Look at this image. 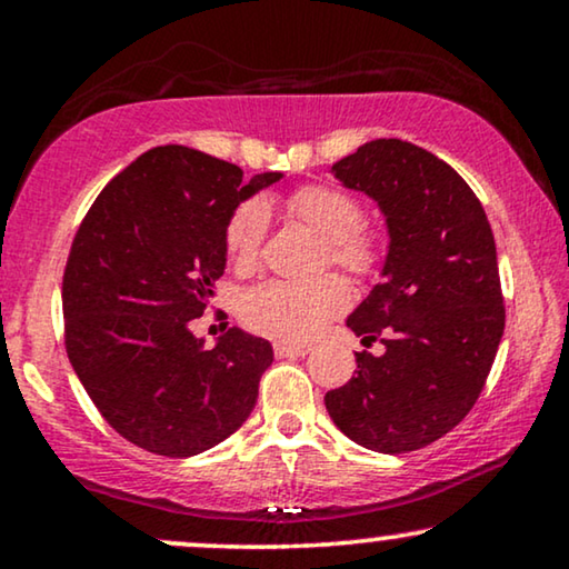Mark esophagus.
Segmentation results:
<instances>
[{"instance_id":"34e87169","label":"esophagus","mask_w":569,"mask_h":569,"mask_svg":"<svg viewBox=\"0 0 569 569\" xmlns=\"http://www.w3.org/2000/svg\"><path fill=\"white\" fill-rule=\"evenodd\" d=\"M310 352L308 345H295V341H277L274 355L282 360V357H306Z\"/></svg>"}]
</instances>
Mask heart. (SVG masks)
Masks as SVG:
<instances>
[{
  "label": "heart",
  "instance_id": "b5f03b06",
  "mask_svg": "<svg viewBox=\"0 0 569 569\" xmlns=\"http://www.w3.org/2000/svg\"><path fill=\"white\" fill-rule=\"evenodd\" d=\"M295 220L308 224L326 240V261L357 279L378 274L383 263V243L365 230V207L352 193L329 183H308L284 201ZM269 232V209L261 199H243L232 209L222 230L224 253L236 269H253L261 259ZM349 287L341 277L326 274L313 282L269 279L246 290L240 318L248 329L282 341H306L323 329L326 321L345 313Z\"/></svg>",
  "mask_w": 569,
  "mask_h": 569
}]
</instances>
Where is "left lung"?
<instances>
[{
    "label": "left lung",
    "instance_id": "8db88e82",
    "mask_svg": "<svg viewBox=\"0 0 569 569\" xmlns=\"http://www.w3.org/2000/svg\"><path fill=\"white\" fill-rule=\"evenodd\" d=\"M347 189L383 209L388 259L347 326L357 376L326 393L357 446L409 453L453 430L477 403L505 331L497 248L485 207L448 162L401 139H376L333 162Z\"/></svg>",
    "mask_w": 569,
    "mask_h": 569
}]
</instances>
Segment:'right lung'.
Wrapping results in <instances>:
<instances>
[{"label":"right lung","instance_id":"1","mask_svg":"<svg viewBox=\"0 0 569 569\" xmlns=\"http://www.w3.org/2000/svg\"><path fill=\"white\" fill-rule=\"evenodd\" d=\"M282 173L243 170L181 144L121 170L80 222L61 282L69 362L100 415L150 453L189 458L230 438L274 360L228 329L212 349L189 329L224 271L232 209Z\"/></svg>","mask_w":569,"mask_h":569}]
</instances>
